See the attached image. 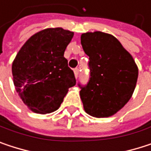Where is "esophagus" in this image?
Masks as SVG:
<instances>
[{
    "instance_id": "34e87169",
    "label": "esophagus",
    "mask_w": 151,
    "mask_h": 151,
    "mask_svg": "<svg viewBox=\"0 0 151 151\" xmlns=\"http://www.w3.org/2000/svg\"><path fill=\"white\" fill-rule=\"evenodd\" d=\"M74 75H75L76 78H78V73H79V70H78V68H75L74 70Z\"/></svg>"
}]
</instances>
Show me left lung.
I'll list each match as a JSON object with an SVG mask.
<instances>
[{
	"instance_id": "8db88e82",
	"label": "left lung",
	"mask_w": 151,
	"mask_h": 151,
	"mask_svg": "<svg viewBox=\"0 0 151 151\" xmlns=\"http://www.w3.org/2000/svg\"><path fill=\"white\" fill-rule=\"evenodd\" d=\"M81 45L89 57L90 78L81 88L85 111L97 118L108 117L130 100L138 68L132 56L112 35L101 31L81 35Z\"/></svg>"
}]
</instances>
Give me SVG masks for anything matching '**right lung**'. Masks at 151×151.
<instances>
[{"label":"right lung","instance_id":"obj_1","mask_svg":"<svg viewBox=\"0 0 151 151\" xmlns=\"http://www.w3.org/2000/svg\"><path fill=\"white\" fill-rule=\"evenodd\" d=\"M73 32L46 29L33 35L21 48L12 65L16 92L35 113L56 111L68 89L76 85L73 71L64 57Z\"/></svg>","mask_w":151,"mask_h":151}]
</instances>
